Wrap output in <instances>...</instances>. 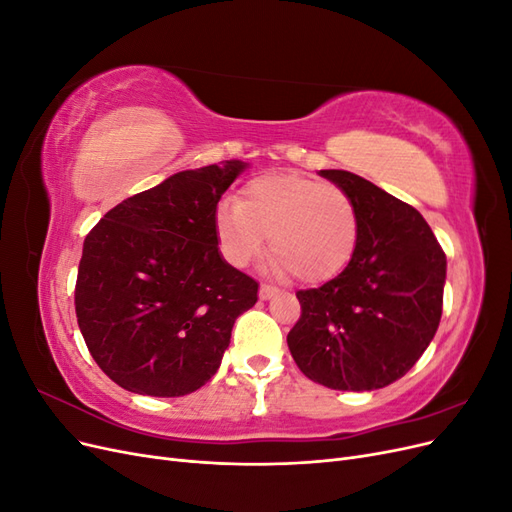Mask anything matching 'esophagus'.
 <instances>
[{
    "label": "esophagus",
    "instance_id": "esophagus-1",
    "mask_svg": "<svg viewBox=\"0 0 512 512\" xmlns=\"http://www.w3.org/2000/svg\"><path fill=\"white\" fill-rule=\"evenodd\" d=\"M275 292H277V290H275L273 286H269V284H262V286H260V292H258V294H260V299H262V301H267V299H271V297H273V294H275Z\"/></svg>",
    "mask_w": 512,
    "mask_h": 512
}]
</instances>
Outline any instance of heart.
Wrapping results in <instances>:
<instances>
[{"mask_svg": "<svg viewBox=\"0 0 512 512\" xmlns=\"http://www.w3.org/2000/svg\"><path fill=\"white\" fill-rule=\"evenodd\" d=\"M213 228L232 267L250 265L269 237L271 269L309 286L335 280L359 245V211L350 194L297 173L247 181L237 205L215 211Z\"/></svg>", "mask_w": 512, "mask_h": 512, "instance_id": "heart-1", "label": "heart"}]
</instances>
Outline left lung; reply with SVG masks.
<instances>
[{"instance_id":"1","label":"left lung","mask_w":512,"mask_h":512,"mask_svg":"<svg viewBox=\"0 0 512 512\" xmlns=\"http://www.w3.org/2000/svg\"><path fill=\"white\" fill-rule=\"evenodd\" d=\"M359 211L350 265L299 290L288 348L303 374L335 391H374L406 376L438 331L446 256L408 203L348 170H320Z\"/></svg>"}]
</instances>
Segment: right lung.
<instances>
[{"instance_id":"1","label":"right lung","mask_w":512,"mask_h":512,"mask_svg":"<svg viewBox=\"0 0 512 512\" xmlns=\"http://www.w3.org/2000/svg\"><path fill=\"white\" fill-rule=\"evenodd\" d=\"M245 162L183 170L108 211L83 243L74 307L85 344L121 389L181 397L218 371L258 282L230 267L215 211Z\"/></svg>"}]
</instances>
